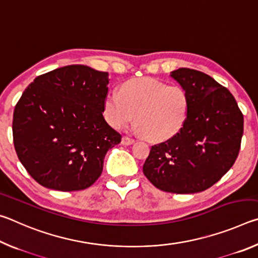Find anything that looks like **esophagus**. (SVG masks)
Wrapping results in <instances>:
<instances>
[{"instance_id":"34e87169","label":"esophagus","mask_w":258,"mask_h":258,"mask_svg":"<svg viewBox=\"0 0 258 258\" xmlns=\"http://www.w3.org/2000/svg\"><path fill=\"white\" fill-rule=\"evenodd\" d=\"M133 143H134V139L130 137H124L121 139V145L123 146H130V145H133Z\"/></svg>"}]
</instances>
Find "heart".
<instances>
[{"label":"heart","mask_w":258,"mask_h":258,"mask_svg":"<svg viewBox=\"0 0 258 258\" xmlns=\"http://www.w3.org/2000/svg\"><path fill=\"white\" fill-rule=\"evenodd\" d=\"M189 94L182 86L167 85L154 78H133L110 90L103 112L109 125L123 128L137 118L135 130L151 141H164L180 132L189 115Z\"/></svg>","instance_id":"obj_1"}]
</instances>
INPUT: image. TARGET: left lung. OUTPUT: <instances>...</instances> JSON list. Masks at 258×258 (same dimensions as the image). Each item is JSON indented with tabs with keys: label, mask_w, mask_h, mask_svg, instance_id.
I'll return each mask as SVG.
<instances>
[{
	"label": "left lung",
	"mask_w": 258,
	"mask_h": 258,
	"mask_svg": "<svg viewBox=\"0 0 258 258\" xmlns=\"http://www.w3.org/2000/svg\"><path fill=\"white\" fill-rule=\"evenodd\" d=\"M190 99L180 132L151 147L143 173L158 189L196 194L211 187L232 167L239 155L243 116L226 87L202 72L171 73Z\"/></svg>",
	"instance_id": "left-lung-1"
}]
</instances>
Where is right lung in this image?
Listing matches in <instances>:
<instances>
[{"mask_svg": "<svg viewBox=\"0 0 258 258\" xmlns=\"http://www.w3.org/2000/svg\"><path fill=\"white\" fill-rule=\"evenodd\" d=\"M108 77L72 64L37 76L24 91L14 111L15 149L41 185L77 191L101 175L104 156L121 139L102 115Z\"/></svg>", "mask_w": 258, "mask_h": 258, "instance_id": "right-lung-1", "label": "right lung"}]
</instances>
